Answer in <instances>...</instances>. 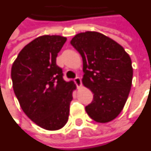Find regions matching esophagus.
Segmentation results:
<instances>
[{
    "mask_svg": "<svg viewBox=\"0 0 151 151\" xmlns=\"http://www.w3.org/2000/svg\"><path fill=\"white\" fill-rule=\"evenodd\" d=\"M73 82H74V83L76 84V86H78V87H80V86H82V80H81V78H78V77H77V78H75L73 79Z\"/></svg>",
    "mask_w": 151,
    "mask_h": 151,
    "instance_id": "1",
    "label": "esophagus"
}]
</instances>
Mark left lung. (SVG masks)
Wrapping results in <instances>:
<instances>
[{"mask_svg": "<svg viewBox=\"0 0 151 151\" xmlns=\"http://www.w3.org/2000/svg\"><path fill=\"white\" fill-rule=\"evenodd\" d=\"M72 45L83 58V85L93 93L85 107L97 123H108L122 111L130 92L132 67L129 55L119 44L96 32L79 33Z\"/></svg>", "mask_w": 151, "mask_h": 151, "instance_id": "obj_1", "label": "left lung"}]
</instances>
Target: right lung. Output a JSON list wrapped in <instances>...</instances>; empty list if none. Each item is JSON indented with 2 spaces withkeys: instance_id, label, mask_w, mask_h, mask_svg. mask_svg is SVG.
<instances>
[{
  "instance_id": "1",
  "label": "right lung",
  "mask_w": 151,
  "mask_h": 151,
  "mask_svg": "<svg viewBox=\"0 0 151 151\" xmlns=\"http://www.w3.org/2000/svg\"><path fill=\"white\" fill-rule=\"evenodd\" d=\"M61 36H42L25 46L11 68L14 94L28 118L46 130H58L68 119L74 83L65 82L56 65L66 42Z\"/></svg>"
}]
</instances>
